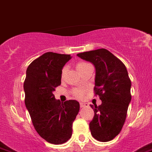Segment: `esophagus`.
Returning <instances> with one entry per match:
<instances>
[{"mask_svg": "<svg viewBox=\"0 0 152 152\" xmlns=\"http://www.w3.org/2000/svg\"><path fill=\"white\" fill-rule=\"evenodd\" d=\"M80 106H81V108H85V107H87V106H88V104H86V103L81 102L80 103Z\"/></svg>", "mask_w": 152, "mask_h": 152, "instance_id": "1", "label": "esophagus"}]
</instances>
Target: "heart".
<instances>
[{
	"instance_id": "heart-1",
	"label": "heart",
	"mask_w": 152,
	"mask_h": 152,
	"mask_svg": "<svg viewBox=\"0 0 152 152\" xmlns=\"http://www.w3.org/2000/svg\"><path fill=\"white\" fill-rule=\"evenodd\" d=\"M88 65H90V64H88V63H86V62H79V63H78V64L76 65V69H77V70L79 71V72H81V71H83V69H84L86 67H87ZM66 71H67L66 67L63 68L62 71H61V77L62 78H64V76H65ZM83 92H84L83 89H75L74 93L75 95L76 96L81 97L82 96H83Z\"/></svg>"
}]
</instances>
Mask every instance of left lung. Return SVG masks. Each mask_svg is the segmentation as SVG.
<instances>
[{
    "instance_id": "obj_1",
    "label": "left lung",
    "mask_w": 152,
    "mask_h": 152,
    "mask_svg": "<svg viewBox=\"0 0 152 152\" xmlns=\"http://www.w3.org/2000/svg\"><path fill=\"white\" fill-rule=\"evenodd\" d=\"M96 69L95 94L102 104L90 105L94 116L89 124L91 133L99 142L114 139L121 132L132 99L131 83L124 64L105 48L78 53Z\"/></svg>"
}]
</instances>
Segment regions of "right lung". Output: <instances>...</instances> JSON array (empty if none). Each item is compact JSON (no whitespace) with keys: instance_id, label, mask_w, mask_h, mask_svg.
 I'll use <instances>...</instances> for the list:
<instances>
[{"instance_id":"obj_1","label":"right lung","mask_w":152,"mask_h":152,"mask_svg":"<svg viewBox=\"0 0 152 152\" xmlns=\"http://www.w3.org/2000/svg\"><path fill=\"white\" fill-rule=\"evenodd\" d=\"M71 58V55L47 52L26 70L23 84L26 107L35 129L50 144H61L70 139L73 122L79 111L77 101L62 103L53 94L61 83L63 67Z\"/></svg>"}]
</instances>
